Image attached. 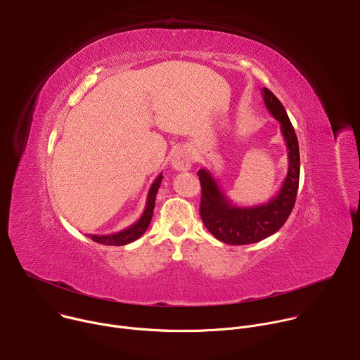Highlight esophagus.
<instances>
[{
    "label": "esophagus",
    "mask_w": 360,
    "mask_h": 360,
    "mask_svg": "<svg viewBox=\"0 0 360 360\" xmlns=\"http://www.w3.org/2000/svg\"><path fill=\"white\" fill-rule=\"evenodd\" d=\"M171 165L176 171H188L192 165V155L191 150L186 148H179L175 150L171 160Z\"/></svg>",
    "instance_id": "34e87169"
}]
</instances>
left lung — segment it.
<instances>
[{
	"instance_id": "1",
	"label": "left lung",
	"mask_w": 360,
	"mask_h": 360,
	"mask_svg": "<svg viewBox=\"0 0 360 360\" xmlns=\"http://www.w3.org/2000/svg\"><path fill=\"white\" fill-rule=\"evenodd\" d=\"M268 111L281 124L288 148V174L279 192L266 203L255 207H238L226 196L211 171L199 169L200 218L207 229L228 245H249L278 232L289 218L299 188V143L292 122L281 101L268 89H262Z\"/></svg>"
}]
</instances>
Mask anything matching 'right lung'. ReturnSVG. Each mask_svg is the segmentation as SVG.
<instances>
[{
    "label": "right lung",
    "mask_w": 360,
    "mask_h": 360,
    "mask_svg": "<svg viewBox=\"0 0 360 360\" xmlns=\"http://www.w3.org/2000/svg\"><path fill=\"white\" fill-rule=\"evenodd\" d=\"M162 174L158 175V178L153 181V184L149 188L148 192V198H146V205L145 210L141 215V218L131 226H128L127 229L117 232V233H111V235H88L94 242L102 243V245H110V246H122L127 243H131L134 240H136L138 238H141L145 231L148 229L152 215H153V208H155V198H157V192L161 186L162 182Z\"/></svg>",
    "instance_id": "obj_1"
}]
</instances>
